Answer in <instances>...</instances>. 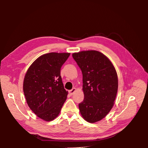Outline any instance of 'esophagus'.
<instances>
[{"mask_svg":"<svg viewBox=\"0 0 148 148\" xmlns=\"http://www.w3.org/2000/svg\"><path fill=\"white\" fill-rule=\"evenodd\" d=\"M76 88H72V90L69 91V94H70L71 95H73V94L74 93V92H76Z\"/></svg>","mask_w":148,"mask_h":148,"instance_id":"esophagus-1","label":"esophagus"}]
</instances>
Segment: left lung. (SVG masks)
Instances as JSON below:
<instances>
[{
  "label": "left lung",
  "instance_id": "8db88e82",
  "mask_svg": "<svg viewBox=\"0 0 148 148\" xmlns=\"http://www.w3.org/2000/svg\"><path fill=\"white\" fill-rule=\"evenodd\" d=\"M83 74L84 100L79 103L86 121L101 120L111 111L118 92V80L111 62L102 53L90 50L72 54Z\"/></svg>",
  "mask_w": 148,
  "mask_h": 148
}]
</instances>
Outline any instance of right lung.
<instances>
[{
	"mask_svg": "<svg viewBox=\"0 0 148 148\" xmlns=\"http://www.w3.org/2000/svg\"><path fill=\"white\" fill-rule=\"evenodd\" d=\"M69 53H49L36 59L27 71L23 92L30 109L45 121L57 117L68 92L64 89L61 67Z\"/></svg>",
	"mask_w": 148,
	"mask_h": 148,
	"instance_id": "1",
	"label": "right lung"
}]
</instances>
